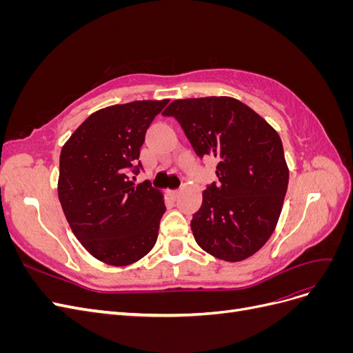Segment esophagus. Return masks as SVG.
<instances>
[{
    "instance_id": "obj_1",
    "label": "esophagus",
    "mask_w": 353,
    "mask_h": 353,
    "mask_svg": "<svg viewBox=\"0 0 353 353\" xmlns=\"http://www.w3.org/2000/svg\"><path fill=\"white\" fill-rule=\"evenodd\" d=\"M179 193H181V191H179V190H172V191H169V194H170V196H172L174 199H178Z\"/></svg>"
}]
</instances>
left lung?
<instances>
[{
	"mask_svg": "<svg viewBox=\"0 0 353 353\" xmlns=\"http://www.w3.org/2000/svg\"><path fill=\"white\" fill-rule=\"evenodd\" d=\"M162 114L175 117L200 159L218 160V183L203 191L191 219L197 244L222 261L248 259L271 237L284 203L288 168L280 135L231 97L175 100Z\"/></svg>",
	"mask_w": 353,
	"mask_h": 353,
	"instance_id": "left-lung-1",
	"label": "left lung"
}]
</instances>
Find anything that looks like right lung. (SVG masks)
<instances>
[{
	"mask_svg": "<svg viewBox=\"0 0 353 353\" xmlns=\"http://www.w3.org/2000/svg\"><path fill=\"white\" fill-rule=\"evenodd\" d=\"M168 103L143 100L101 109L61 148V209L83 248L108 265L134 263L156 244L163 196L148 181H135L145 132Z\"/></svg>",
	"mask_w": 353,
	"mask_h": 353,
	"instance_id": "1",
	"label": "right lung"
}]
</instances>
